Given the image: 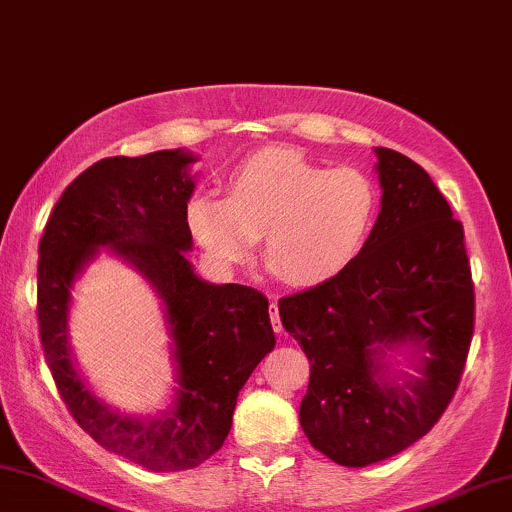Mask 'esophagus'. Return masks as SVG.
Here are the masks:
<instances>
[{
	"mask_svg": "<svg viewBox=\"0 0 512 512\" xmlns=\"http://www.w3.org/2000/svg\"><path fill=\"white\" fill-rule=\"evenodd\" d=\"M268 313H270V323H273V330L275 332H282V320H280V311H277V304L273 301V304L268 306Z\"/></svg>",
	"mask_w": 512,
	"mask_h": 512,
	"instance_id": "1",
	"label": "esophagus"
}]
</instances>
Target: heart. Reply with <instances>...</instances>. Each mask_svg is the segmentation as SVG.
<instances>
[{"label":"heart","instance_id":"obj_1","mask_svg":"<svg viewBox=\"0 0 512 512\" xmlns=\"http://www.w3.org/2000/svg\"><path fill=\"white\" fill-rule=\"evenodd\" d=\"M377 213L380 189L368 173L270 147L232 170L225 199H192L187 218L216 261H244L263 235V256L287 285L318 287L356 261Z\"/></svg>","mask_w":512,"mask_h":512}]
</instances>
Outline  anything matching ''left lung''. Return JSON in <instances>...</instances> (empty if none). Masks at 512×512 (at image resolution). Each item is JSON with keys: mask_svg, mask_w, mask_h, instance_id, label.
Segmentation results:
<instances>
[{"mask_svg": "<svg viewBox=\"0 0 512 512\" xmlns=\"http://www.w3.org/2000/svg\"><path fill=\"white\" fill-rule=\"evenodd\" d=\"M382 208L342 275L282 296L280 320L311 361L299 422L313 449L346 468L396 456L437 425L456 394L475 330L463 223L430 175L377 147ZM406 343L420 378L388 372Z\"/></svg>", "mask_w": 512, "mask_h": 512, "instance_id": "1", "label": "left lung"}]
</instances>
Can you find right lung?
Returning a JSON list of instances; mask_svg holds the SVG:
<instances>
[{
    "instance_id": "obj_1",
    "label": "right lung",
    "mask_w": 512,
    "mask_h": 512,
    "mask_svg": "<svg viewBox=\"0 0 512 512\" xmlns=\"http://www.w3.org/2000/svg\"><path fill=\"white\" fill-rule=\"evenodd\" d=\"M194 161L182 149L97 161L63 189L37 249L40 342L68 413L104 449L156 472L192 470L223 446L239 389L275 346L266 296L254 287L211 285L189 266L194 182L187 166ZM99 245L140 269L167 304L181 387L174 408L156 419L104 407L72 368L70 287Z\"/></svg>"
}]
</instances>
